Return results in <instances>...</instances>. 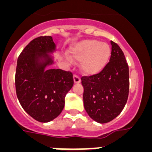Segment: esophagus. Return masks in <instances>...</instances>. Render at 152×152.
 <instances>
[{
	"label": "esophagus",
	"instance_id": "34e87169",
	"mask_svg": "<svg viewBox=\"0 0 152 152\" xmlns=\"http://www.w3.org/2000/svg\"><path fill=\"white\" fill-rule=\"evenodd\" d=\"M74 82H75V84H80V78L78 77V76H77V75H74Z\"/></svg>",
	"mask_w": 152,
	"mask_h": 152
}]
</instances>
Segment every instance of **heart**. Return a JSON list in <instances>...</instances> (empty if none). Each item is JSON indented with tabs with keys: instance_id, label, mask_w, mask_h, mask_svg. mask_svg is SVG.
<instances>
[{
	"instance_id": "1",
	"label": "heart",
	"mask_w": 152,
	"mask_h": 152,
	"mask_svg": "<svg viewBox=\"0 0 152 152\" xmlns=\"http://www.w3.org/2000/svg\"><path fill=\"white\" fill-rule=\"evenodd\" d=\"M67 59L81 61L80 68L84 74L94 75L100 73L105 68L111 56L110 45L97 40L88 39L75 44L69 50Z\"/></svg>"
}]
</instances>
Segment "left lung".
<instances>
[{"label": "left lung", "mask_w": 152, "mask_h": 152, "mask_svg": "<svg viewBox=\"0 0 152 152\" xmlns=\"http://www.w3.org/2000/svg\"><path fill=\"white\" fill-rule=\"evenodd\" d=\"M110 62L97 75L81 77L84 106L88 116L99 123L112 121L126 105L129 90V66L124 53L114 42Z\"/></svg>", "instance_id": "left-lung-1"}]
</instances>
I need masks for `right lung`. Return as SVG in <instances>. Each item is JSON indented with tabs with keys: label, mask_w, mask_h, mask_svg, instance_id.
<instances>
[{
	"label": "right lung",
	"mask_w": 152,
	"mask_h": 152,
	"mask_svg": "<svg viewBox=\"0 0 152 152\" xmlns=\"http://www.w3.org/2000/svg\"><path fill=\"white\" fill-rule=\"evenodd\" d=\"M56 45L52 36H40L26 45L17 60L16 92L23 110L31 117L48 123L60 115L64 98L74 84L73 75L54 64Z\"/></svg>",
	"instance_id": "right-lung-1"
}]
</instances>
